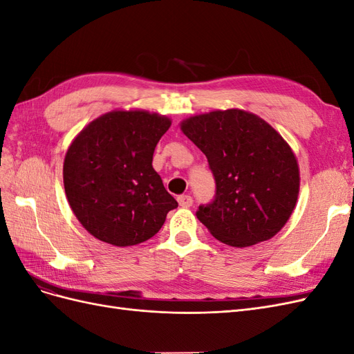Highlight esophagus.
I'll use <instances>...</instances> for the list:
<instances>
[{
  "mask_svg": "<svg viewBox=\"0 0 354 354\" xmlns=\"http://www.w3.org/2000/svg\"><path fill=\"white\" fill-rule=\"evenodd\" d=\"M177 201L180 203V207H183V208H189V207L194 205V198L189 196V195H181V196L177 198Z\"/></svg>",
  "mask_w": 354,
  "mask_h": 354,
  "instance_id": "esophagus-1",
  "label": "esophagus"
}]
</instances>
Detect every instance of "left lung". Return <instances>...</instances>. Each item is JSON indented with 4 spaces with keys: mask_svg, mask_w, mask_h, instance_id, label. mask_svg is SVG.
<instances>
[{
    "mask_svg": "<svg viewBox=\"0 0 354 354\" xmlns=\"http://www.w3.org/2000/svg\"><path fill=\"white\" fill-rule=\"evenodd\" d=\"M183 131L208 159L216 195L196 217L214 238L238 246L273 238L295 208L299 171L291 147L261 118L229 109L192 116Z\"/></svg>",
    "mask_w": 354,
    "mask_h": 354,
    "instance_id": "1",
    "label": "left lung"
}]
</instances>
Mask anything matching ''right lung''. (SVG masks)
Masks as SVG:
<instances>
[{
	"instance_id": "add662e5",
	"label": "right lung",
	"mask_w": 354,
	"mask_h": 354,
	"mask_svg": "<svg viewBox=\"0 0 354 354\" xmlns=\"http://www.w3.org/2000/svg\"><path fill=\"white\" fill-rule=\"evenodd\" d=\"M171 125L145 111H113L90 122L69 146L63 183L75 216L94 238L115 246L142 243L178 207L152 167Z\"/></svg>"
}]
</instances>
